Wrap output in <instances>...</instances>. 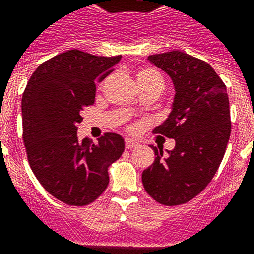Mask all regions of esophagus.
<instances>
[{
	"instance_id": "esophagus-1",
	"label": "esophagus",
	"mask_w": 254,
	"mask_h": 254,
	"mask_svg": "<svg viewBox=\"0 0 254 254\" xmlns=\"http://www.w3.org/2000/svg\"><path fill=\"white\" fill-rule=\"evenodd\" d=\"M138 145H139V143L136 142V140L130 139V138H127V139H125V147H127V148H134V147H138Z\"/></svg>"
}]
</instances>
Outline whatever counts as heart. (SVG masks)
<instances>
[{
  "label": "heart",
  "mask_w": 254,
  "mask_h": 254,
  "mask_svg": "<svg viewBox=\"0 0 254 254\" xmlns=\"http://www.w3.org/2000/svg\"><path fill=\"white\" fill-rule=\"evenodd\" d=\"M136 81H138V84L151 83V81H158V83H162V84H164V80L161 78V75L153 69L139 70V71L136 72Z\"/></svg>",
  "instance_id": "b5f03b06"
}]
</instances>
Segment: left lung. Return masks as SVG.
Here are the masks:
<instances>
[{
  "label": "left lung",
  "instance_id": "8db88e82",
  "mask_svg": "<svg viewBox=\"0 0 254 254\" xmlns=\"http://www.w3.org/2000/svg\"><path fill=\"white\" fill-rule=\"evenodd\" d=\"M147 60L173 80L171 111L153 131L175 139V147L151 145L156 158L143 171V187L158 203L178 206L206 188L224 158L231 131L228 92L208 64L182 51Z\"/></svg>",
  "mask_w": 254,
  "mask_h": 254
}]
</instances>
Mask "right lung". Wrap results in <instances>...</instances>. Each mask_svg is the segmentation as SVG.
<instances>
[{
  "label": "right lung",
  "instance_id": "1",
  "mask_svg": "<svg viewBox=\"0 0 254 254\" xmlns=\"http://www.w3.org/2000/svg\"><path fill=\"white\" fill-rule=\"evenodd\" d=\"M120 60L66 51L39 65L24 90L23 140L30 169L51 195L70 206L100 197L109 185L107 169L124 152L119 134L106 133L97 143L76 134L81 111L94 103L96 80Z\"/></svg>",
  "mask_w": 254,
  "mask_h": 254
}]
</instances>
